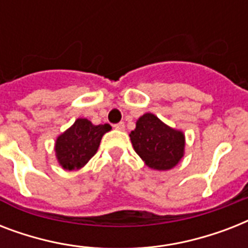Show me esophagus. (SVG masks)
I'll return each instance as SVG.
<instances>
[{
    "label": "esophagus",
    "mask_w": 248,
    "mask_h": 248,
    "mask_svg": "<svg viewBox=\"0 0 248 248\" xmlns=\"http://www.w3.org/2000/svg\"><path fill=\"white\" fill-rule=\"evenodd\" d=\"M114 128H116V130H120V131L124 130V122H120V124H114Z\"/></svg>",
    "instance_id": "esophagus-1"
}]
</instances>
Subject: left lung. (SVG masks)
<instances>
[{
    "label": "left lung",
    "mask_w": 248,
    "mask_h": 248,
    "mask_svg": "<svg viewBox=\"0 0 248 248\" xmlns=\"http://www.w3.org/2000/svg\"><path fill=\"white\" fill-rule=\"evenodd\" d=\"M130 139L140 158L153 170L172 169L184 155L183 131L171 128L152 113H145L136 121Z\"/></svg>",
    "instance_id": "obj_1"
}]
</instances>
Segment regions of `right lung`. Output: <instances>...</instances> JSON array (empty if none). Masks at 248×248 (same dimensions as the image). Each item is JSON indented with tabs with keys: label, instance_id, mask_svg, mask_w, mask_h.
<instances>
[{
	"label": "right lung",
	"instance_id": "right-lung-1",
	"mask_svg": "<svg viewBox=\"0 0 248 248\" xmlns=\"http://www.w3.org/2000/svg\"><path fill=\"white\" fill-rule=\"evenodd\" d=\"M110 128L108 124L95 126L86 118L76 120L56 139L55 153L59 165L69 171L83 167L96 153L101 138Z\"/></svg>",
	"mask_w": 248,
	"mask_h": 248
}]
</instances>
